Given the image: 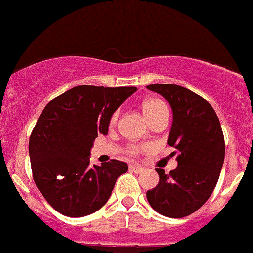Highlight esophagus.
Returning a JSON list of instances; mask_svg holds the SVG:
<instances>
[{"label":"esophagus","mask_w":253,"mask_h":253,"mask_svg":"<svg viewBox=\"0 0 253 253\" xmlns=\"http://www.w3.org/2000/svg\"><path fill=\"white\" fill-rule=\"evenodd\" d=\"M129 169H130V171H132V172H136V173H140L143 171L142 167H140V165H135V164L130 165Z\"/></svg>","instance_id":"1"}]
</instances>
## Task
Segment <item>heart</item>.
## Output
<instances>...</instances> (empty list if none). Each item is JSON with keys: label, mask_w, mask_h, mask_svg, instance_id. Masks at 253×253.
Masks as SVG:
<instances>
[{"label": "heart", "mask_w": 253, "mask_h": 253, "mask_svg": "<svg viewBox=\"0 0 253 253\" xmlns=\"http://www.w3.org/2000/svg\"><path fill=\"white\" fill-rule=\"evenodd\" d=\"M142 108H143V112H145L146 117H147V119L149 121V119L153 118L157 113L167 110V106L164 105V102L160 101V100H158V99H147L143 101ZM117 118H118V112H115L113 113L112 118H111V122H112V123H115V122L117 121ZM137 151H138V148L134 147V148L130 149L129 153L135 154V153H137Z\"/></svg>", "instance_id": "heart-1"}]
</instances>
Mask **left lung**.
I'll return each mask as SVG.
<instances>
[{
	"label": "left lung",
	"instance_id": "obj_1",
	"mask_svg": "<svg viewBox=\"0 0 253 253\" xmlns=\"http://www.w3.org/2000/svg\"><path fill=\"white\" fill-rule=\"evenodd\" d=\"M172 110L168 145L178 152V165L170 173L156 168L159 183L146 193L160 214L182 218L198 210L212 194L224 162V137L212 106L176 84H151Z\"/></svg>",
	"mask_w": 253,
	"mask_h": 253
}]
</instances>
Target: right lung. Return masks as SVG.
<instances>
[{
  "instance_id": "obj_1",
  "label": "right lung",
  "mask_w": 253,
  "mask_h": 253,
  "mask_svg": "<svg viewBox=\"0 0 253 253\" xmlns=\"http://www.w3.org/2000/svg\"><path fill=\"white\" fill-rule=\"evenodd\" d=\"M136 86L78 85L44 107L31 132L29 154L37 188L51 208L69 217L100 210L126 163L112 159L90 167L97 135H107L111 117Z\"/></svg>"
}]
</instances>
